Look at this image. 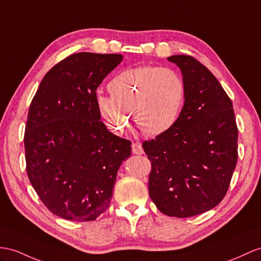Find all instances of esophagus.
<instances>
[{"label": "esophagus", "mask_w": 261, "mask_h": 261, "mask_svg": "<svg viewBox=\"0 0 261 261\" xmlns=\"http://www.w3.org/2000/svg\"><path fill=\"white\" fill-rule=\"evenodd\" d=\"M132 151H133V154H135V155H143L144 149H143V146L141 145V143H133Z\"/></svg>", "instance_id": "esophagus-1"}]
</instances>
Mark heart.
<instances>
[{"label": "heart", "instance_id": "1", "mask_svg": "<svg viewBox=\"0 0 261 261\" xmlns=\"http://www.w3.org/2000/svg\"><path fill=\"white\" fill-rule=\"evenodd\" d=\"M111 96L98 95L99 114L112 129L123 132L129 113L143 134L158 136L173 128L185 103L186 86L174 69L154 65L127 68L110 81Z\"/></svg>", "mask_w": 261, "mask_h": 261}]
</instances>
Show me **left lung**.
Instances as JSON below:
<instances>
[{
	"label": "left lung",
	"instance_id": "left-lung-1",
	"mask_svg": "<svg viewBox=\"0 0 261 261\" xmlns=\"http://www.w3.org/2000/svg\"><path fill=\"white\" fill-rule=\"evenodd\" d=\"M168 61L181 69L185 103L173 128L143 148L151 165V200L163 214L186 218L226 196L238 160V127L231 99L205 65L189 55Z\"/></svg>",
	"mask_w": 261,
	"mask_h": 261
}]
</instances>
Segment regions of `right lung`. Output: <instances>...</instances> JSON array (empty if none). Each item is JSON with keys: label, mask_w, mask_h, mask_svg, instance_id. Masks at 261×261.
<instances>
[{"label": "right lung", "mask_w": 261, "mask_h": 261, "mask_svg": "<svg viewBox=\"0 0 261 261\" xmlns=\"http://www.w3.org/2000/svg\"><path fill=\"white\" fill-rule=\"evenodd\" d=\"M120 54L76 53L44 76L31 101L24 133L27 171L48 211L93 221L110 207L117 170L132 142L107 130L96 90Z\"/></svg>", "instance_id": "obj_1"}]
</instances>
